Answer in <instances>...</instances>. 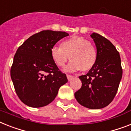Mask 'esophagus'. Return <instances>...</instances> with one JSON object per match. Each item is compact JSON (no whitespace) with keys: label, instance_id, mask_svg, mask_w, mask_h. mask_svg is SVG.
<instances>
[{"label":"esophagus","instance_id":"1","mask_svg":"<svg viewBox=\"0 0 131 131\" xmlns=\"http://www.w3.org/2000/svg\"><path fill=\"white\" fill-rule=\"evenodd\" d=\"M67 79H68V80L69 81H71L72 79L73 78V75H67Z\"/></svg>","mask_w":131,"mask_h":131}]
</instances>
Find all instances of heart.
I'll list each match as a JSON object with an SVG mask.
<instances>
[{"instance_id":"1","label":"heart","mask_w":131,"mask_h":131,"mask_svg":"<svg viewBox=\"0 0 131 131\" xmlns=\"http://www.w3.org/2000/svg\"><path fill=\"white\" fill-rule=\"evenodd\" d=\"M60 48L51 49V57L56 65L62 67L71 60L67 71H90L97 60V52L93 43L81 36H73L60 43Z\"/></svg>"}]
</instances>
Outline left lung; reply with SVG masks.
I'll return each instance as SVG.
<instances>
[{
	"instance_id": "8db88e82",
	"label": "left lung",
	"mask_w": 131,
	"mask_h": 131,
	"mask_svg": "<svg viewBox=\"0 0 131 131\" xmlns=\"http://www.w3.org/2000/svg\"><path fill=\"white\" fill-rule=\"evenodd\" d=\"M97 60L86 75L79 76L82 82L75 93L77 101L90 109H100L112 102L123 76L121 56L115 46L102 36L93 33Z\"/></svg>"
}]
</instances>
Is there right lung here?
Masks as SVG:
<instances>
[{"label":"right lung","instance_id":"obj_1","mask_svg":"<svg viewBox=\"0 0 131 131\" xmlns=\"http://www.w3.org/2000/svg\"><path fill=\"white\" fill-rule=\"evenodd\" d=\"M69 36L64 31L43 30L30 36L18 48L10 68L16 93L23 103L40 108L51 103L68 81L51 57V49Z\"/></svg>","mask_w":131,"mask_h":131}]
</instances>
